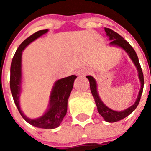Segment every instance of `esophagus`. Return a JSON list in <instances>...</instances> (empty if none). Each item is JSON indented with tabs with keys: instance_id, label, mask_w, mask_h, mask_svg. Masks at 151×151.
<instances>
[{
	"instance_id": "obj_1",
	"label": "esophagus",
	"mask_w": 151,
	"mask_h": 151,
	"mask_svg": "<svg viewBox=\"0 0 151 151\" xmlns=\"http://www.w3.org/2000/svg\"><path fill=\"white\" fill-rule=\"evenodd\" d=\"M91 72V68H82V69L79 70V71H77V74H78V75H86V74H90Z\"/></svg>"
}]
</instances>
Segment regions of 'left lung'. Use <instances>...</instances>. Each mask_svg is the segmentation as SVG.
I'll return each mask as SVG.
<instances>
[{
  "label": "left lung",
  "instance_id": "8db88e82",
  "mask_svg": "<svg viewBox=\"0 0 151 151\" xmlns=\"http://www.w3.org/2000/svg\"><path fill=\"white\" fill-rule=\"evenodd\" d=\"M104 30L106 32V34L108 37L109 38V40L111 42L109 45L112 46H116L122 48L123 50L126 52L130 58L134 63L135 66L137 67V69L138 71V77H139V80H140L141 83V88L139 90V94H138L137 99L136 101L134 104L129 106V108L126 109L125 110L120 111H115L111 109L108 106H106L101 99H100L99 96L98 94V91H97V85L95 79L92 77V76H87V78L89 80L90 82V87H91V91L92 93L93 96L94 100H95L96 104L97 109H98V112L101 116L104 118V119L106 122L113 123L116 122V121H119L123 119L128 115H130L134 110L137 108V106L139 104V101H140V98L142 93L143 91V86H144V77H143V73L142 71V68L139 64V59H138L137 55L136 52L133 49V47L130 45V44L125 40L121 36H120L118 33L115 32L114 30H111V29L104 28Z\"/></svg>",
  "mask_w": 151,
  "mask_h": 151
}]
</instances>
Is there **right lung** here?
Masks as SVG:
<instances>
[{
  "label": "right lung",
  "instance_id": "1",
  "mask_svg": "<svg viewBox=\"0 0 151 151\" xmlns=\"http://www.w3.org/2000/svg\"><path fill=\"white\" fill-rule=\"evenodd\" d=\"M48 32V29L39 30L27 38L17 50L11 64L10 88L14 101L22 118L32 126L41 129H52L58 127L66 115L68 99L71 94L76 75L60 79L55 83L50 96L48 109L42 116L36 119L27 118L20 109L19 96L22 84V52L29 44Z\"/></svg>",
  "mask_w": 151,
  "mask_h": 151
}]
</instances>
